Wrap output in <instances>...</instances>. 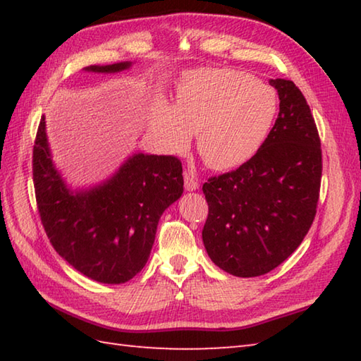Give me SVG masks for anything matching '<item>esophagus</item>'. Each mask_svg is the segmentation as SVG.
Listing matches in <instances>:
<instances>
[{"label":"esophagus","instance_id":"1","mask_svg":"<svg viewBox=\"0 0 361 361\" xmlns=\"http://www.w3.org/2000/svg\"><path fill=\"white\" fill-rule=\"evenodd\" d=\"M198 181H197V178L194 175H190V173H185V188H186V190H189V192H192V190H197L198 189Z\"/></svg>","mask_w":361,"mask_h":361}]
</instances>
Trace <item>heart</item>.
Segmentation results:
<instances>
[{
	"label": "heart",
	"instance_id": "obj_1",
	"mask_svg": "<svg viewBox=\"0 0 361 361\" xmlns=\"http://www.w3.org/2000/svg\"><path fill=\"white\" fill-rule=\"evenodd\" d=\"M278 113L276 91L252 75L206 68L186 73L173 105L157 97L147 130L166 152L180 155L197 133V149L209 167L228 171L247 163L262 147Z\"/></svg>",
	"mask_w": 361,
	"mask_h": 361
}]
</instances>
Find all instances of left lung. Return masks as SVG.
Here are the masks:
<instances>
[{"mask_svg": "<svg viewBox=\"0 0 361 361\" xmlns=\"http://www.w3.org/2000/svg\"><path fill=\"white\" fill-rule=\"evenodd\" d=\"M279 114L256 155L203 185L209 214L203 245L221 270L255 278L281 265L313 224L321 142L310 106L291 80L270 79Z\"/></svg>", "mask_w": 361, "mask_h": 361, "instance_id": "obj_1", "label": "left lung"}]
</instances>
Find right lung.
<instances>
[{
    "instance_id": "obj_1",
    "label": "right lung",
    "mask_w": 361,
    "mask_h": 361,
    "mask_svg": "<svg viewBox=\"0 0 361 361\" xmlns=\"http://www.w3.org/2000/svg\"><path fill=\"white\" fill-rule=\"evenodd\" d=\"M135 62L91 65L87 73L116 74ZM34 186L42 224L52 247L87 278L124 283L147 264L163 212L183 194L175 157L135 152L109 178L73 188L52 161L46 121L35 137Z\"/></svg>"
}]
</instances>
